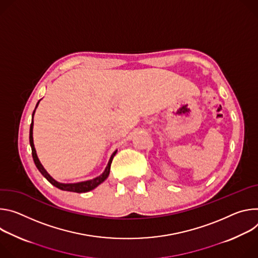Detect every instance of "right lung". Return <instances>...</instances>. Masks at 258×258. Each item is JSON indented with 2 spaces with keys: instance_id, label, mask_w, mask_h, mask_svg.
<instances>
[{
  "instance_id": "1",
  "label": "right lung",
  "mask_w": 258,
  "mask_h": 258,
  "mask_svg": "<svg viewBox=\"0 0 258 258\" xmlns=\"http://www.w3.org/2000/svg\"><path fill=\"white\" fill-rule=\"evenodd\" d=\"M41 101V99L38 101L37 105H36V108L33 112V120H32V124H31V128H30V145H31V148H32V154H33V159H34V162L38 168V170L40 171V172L42 173V175L51 183L53 184L54 186L58 187L59 189H62V190H67V191H74V192H86V191H90L92 189H94L95 187H97L100 183H102L109 175V169H110V164L112 162V159L114 157V155L117 154L118 150L114 151L112 153V155L110 156L109 160H108V163L104 169L103 172L93 178V179H90V180H86V181H81V182H75V183H62V182H59L55 180L48 172L46 171V169L44 168V166L41 164L38 156H37V152H36V149H35V145H34V137H33V129H34V114L36 112V109L39 105V102Z\"/></svg>"
}]
</instances>
